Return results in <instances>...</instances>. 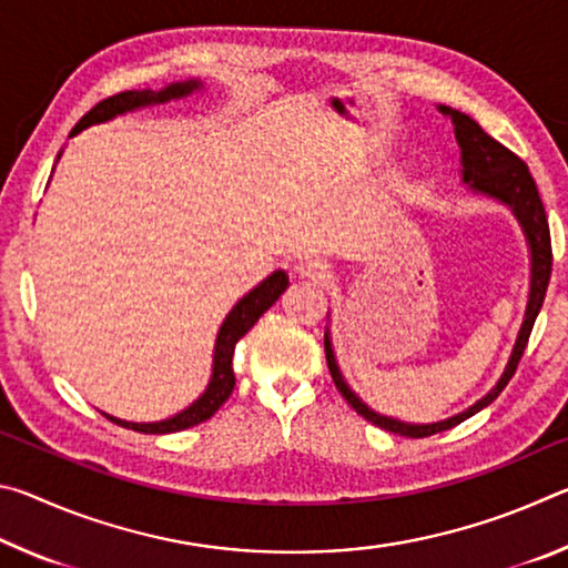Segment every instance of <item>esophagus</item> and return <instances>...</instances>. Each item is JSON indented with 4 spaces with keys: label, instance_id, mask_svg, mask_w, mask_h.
<instances>
[{
    "label": "esophagus",
    "instance_id": "obj_1",
    "mask_svg": "<svg viewBox=\"0 0 568 568\" xmlns=\"http://www.w3.org/2000/svg\"><path fill=\"white\" fill-rule=\"evenodd\" d=\"M295 271L301 273L303 277H311V281H325V277H328V273H331V265L321 255L305 253V255L297 257Z\"/></svg>",
    "mask_w": 568,
    "mask_h": 568
}]
</instances>
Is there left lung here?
<instances>
[{
	"instance_id": "obj_1",
	"label": "left lung",
	"mask_w": 568,
	"mask_h": 568,
	"mask_svg": "<svg viewBox=\"0 0 568 568\" xmlns=\"http://www.w3.org/2000/svg\"><path fill=\"white\" fill-rule=\"evenodd\" d=\"M438 112L446 114L454 122L456 142L460 148V180L464 185L480 197H491L496 203L506 205L511 210L518 225L524 230L526 245H528V261H531V277H528V301L524 311L521 328H518L516 343L508 355V363L501 373V378L496 381V386L486 393L484 398H478L474 406L466 410L456 413V416L436 420V423H406L393 416H383V413L373 410L368 403H365L358 393H355L348 383H345L341 365L335 361L331 331H325V358H328L331 376L335 381V388L341 390V396L351 403L355 413H361L365 420H371L373 426L386 428L390 434L406 436V438H426L440 434V430H448L458 426L460 420L474 416V413L484 410L486 406L498 398V393L506 388V383L511 381L516 373V365L521 361L524 348L528 343V335H531L534 321L538 311H541L546 287H549L551 277V235H549V220H546V210L541 197H538L536 182L531 172L524 165V160H518L511 150H506L501 142H496L491 134L480 130L476 120H470L468 114L458 112L454 108H446V104H438Z\"/></svg>"
}]
</instances>
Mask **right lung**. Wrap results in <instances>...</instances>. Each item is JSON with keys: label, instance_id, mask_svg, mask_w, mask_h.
I'll list each match as a JSON object with an SVG mask.
<instances>
[{"label": "right lung", "instance_id": "1", "mask_svg": "<svg viewBox=\"0 0 568 568\" xmlns=\"http://www.w3.org/2000/svg\"><path fill=\"white\" fill-rule=\"evenodd\" d=\"M200 90H205L203 80H182V82H170L162 90H130V92H120L114 98L102 100L100 104L84 114V118L74 124V130L70 132V138L80 134L82 130L92 128V124H102L110 122L120 114H128L142 108H155V104H168L175 100H185L190 94H195ZM62 155V152H60ZM57 155V160H60ZM287 283V273L285 271H275L265 277V281L257 283L253 291H247L240 301L233 305V311L225 315L223 325H220L217 338H215V351H213V373H210V381L205 390L190 403L185 410L175 413V416L162 418V420H152V423H132V420H122L108 416L112 423H118L122 428H132L140 430V434H175V430H185L190 426H197V423L207 420L210 416H215V410L223 406V403L230 398V393L235 388V373H233V353H235V343L243 338V335L253 328L257 318L271 307L277 297L285 293Z\"/></svg>", "mask_w": 568, "mask_h": 568}]
</instances>
